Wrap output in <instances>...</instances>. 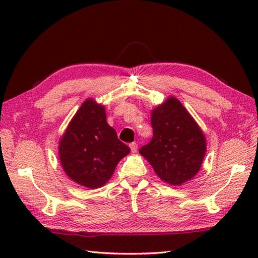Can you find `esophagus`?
<instances>
[{
	"instance_id": "1",
	"label": "esophagus",
	"mask_w": 258,
	"mask_h": 258,
	"mask_svg": "<svg viewBox=\"0 0 258 258\" xmlns=\"http://www.w3.org/2000/svg\"><path fill=\"white\" fill-rule=\"evenodd\" d=\"M130 148H131V151L134 154V152H137V150H138V143H135V142L130 143Z\"/></svg>"
}]
</instances>
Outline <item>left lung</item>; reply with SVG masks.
Wrapping results in <instances>:
<instances>
[{
    "label": "left lung",
    "instance_id": "8db88e82",
    "mask_svg": "<svg viewBox=\"0 0 258 258\" xmlns=\"http://www.w3.org/2000/svg\"><path fill=\"white\" fill-rule=\"evenodd\" d=\"M154 137L139 150L160 180L181 185L196 176L206 154V139L176 98L169 97L151 111Z\"/></svg>",
    "mask_w": 258,
    "mask_h": 258
}]
</instances>
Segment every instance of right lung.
Returning <instances> with one entry per match:
<instances>
[{
	"label": "right lung",
	"instance_id": "right-lung-1",
	"mask_svg": "<svg viewBox=\"0 0 258 258\" xmlns=\"http://www.w3.org/2000/svg\"><path fill=\"white\" fill-rule=\"evenodd\" d=\"M128 154L130 148L108 125L104 107L93 99L83 102L59 142L63 171L89 189L106 184L119 160Z\"/></svg>",
	"mask_w": 258,
	"mask_h": 258
}]
</instances>
